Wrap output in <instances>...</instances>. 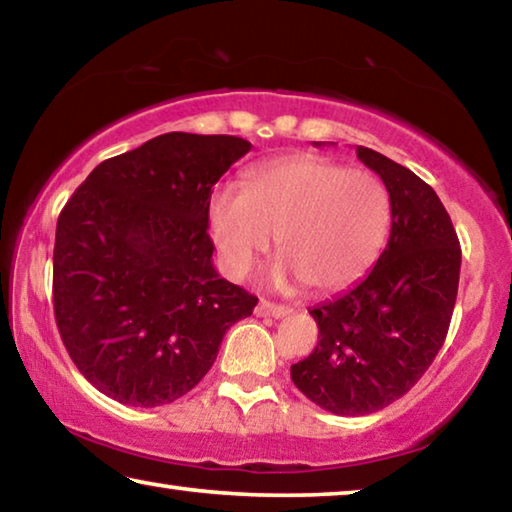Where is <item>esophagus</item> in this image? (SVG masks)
I'll return each instance as SVG.
<instances>
[{"instance_id": "34e87169", "label": "esophagus", "mask_w": 512, "mask_h": 512, "mask_svg": "<svg viewBox=\"0 0 512 512\" xmlns=\"http://www.w3.org/2000/svg\"><path fill=\"white\" fill-rule=\"evenodd\" d=\"M255 314L257 316H268V318H282L291 314V307L287 305H277V302H271V300H259L257 307H255Z\"/></svg>"}]
</instances>
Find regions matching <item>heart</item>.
I'll use <instances>...</instances> for the list:
<instances>
[{
    "label": "heart",
    "mask_w": 512,
    "mask_h": 512,
    "mask_svg": "<svg viewBox=\"0 0 512 512\" xmlns=\"http://www.w3.org/2000/svg\"><path fill=\"white\" fill-rule=\"evenodd\" d=\"M207 225L223 271L246 277L277 235V280L332 293L368 271L391 230V198L368 171L323 155H289L250 169L244 189L219 187Z\"/></svg>",
    "instance_id": "1"
}]
</instances>
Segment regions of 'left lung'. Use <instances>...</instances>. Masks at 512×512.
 <instances>
[{"label":"left lung","mask_w":512,"mask_h":512,"mask_svg":"<svg viewBox=\"0 0 512 512\" xmlns=\"http://www.w3.org/2000/svg\"><path fill=\"white\" fill-rule=\"evenodd\" d=\"M357 155L388 189L391 237L357 287L309 309L318 343L291 366L298 391L336 415L375 413L418 384L445 343L461 275L438 194L386 155L366 146Z\"/></svg>","instance_id":"8db88e82"}]
</instances>
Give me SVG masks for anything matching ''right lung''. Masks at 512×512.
I'll list each match as a JSON object with an SVG mask.
<instances>
[{"label":"right lung","mask_w":512,"mask_h":512,"mask_svg":"<svg viewBox=\"0 0 512 512\" xmlns=\"http://www.w3.org/2000/svg\"><path fill=\"white\" fill-rule=\"evenodd\" d=\"M250 151L235 135L164 133L103 160L56 225L54 314L69 357L121 404H169L201 381L257 298L223 280L212 187Z\"/></svg>","instance_id":"add662e5"}]
</instances>
